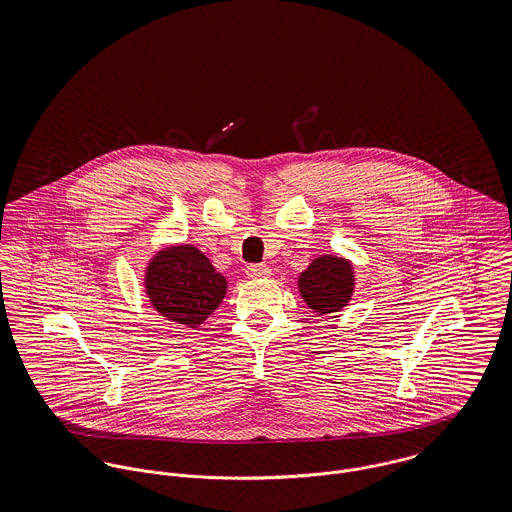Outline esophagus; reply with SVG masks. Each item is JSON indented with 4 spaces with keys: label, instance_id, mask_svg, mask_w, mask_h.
<instances>
[{
    "label": "esophagus",
    "instance_id": "34e87169",
    "mask_svg": "<svg viewBox=\"0 0 512 512\" xmlns=\"http://www.w3.org/2000/svg\"><path fill=\"white\" fill-rule=\"evenodd\" d=\"M270 274H272L270 268L264 264H254V266L246 268V276L250 280H266V278H270Z\"/></svg>",
    "mask_w": 512,
    "mask_h": 512
}]
</instances>
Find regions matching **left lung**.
<instances>
[{"label":"left lung","mask_w":512,"mask_h":512,"mask_svg":"<svg viewBox=\"0 0 512 512\" xmlns=\"http://www.w3.org/2000/svg\"><path fill=\"white\" fill-rule=\"evenodd\" d=\"M297 288L301 299L317 315L341 311L355 290L353 264L347 258L331 254L319 256L299 274Z\"/></svg>","instance_id":"8db88e82"}]
</instances>
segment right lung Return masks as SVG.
<instances>
[{
  "mask_svg": "<svg viewBox=\"0 0 512 512\" xmlns=\"http://www.w3.org/2000/svg\"><path fill=\"white\" fill-rule=\"evenodd\" d=\"M144 284L153 309L185 327L205 323L226 293V278L193 244L159 250L147 264Z\"/></svg>",
  "mask_w": 512,
  "mask_h": 512,
  "instance_id": "add662e5",
  "label": "right lung"
}]
</instances>
